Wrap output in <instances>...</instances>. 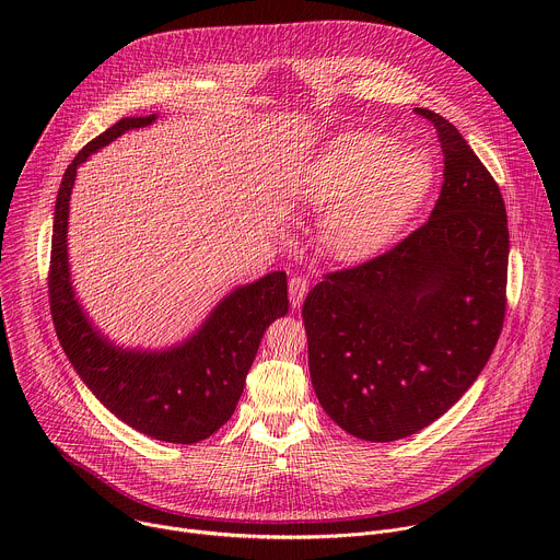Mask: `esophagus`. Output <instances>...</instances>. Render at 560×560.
Masks as SVG:
<instances>
[{
  "label": "esophagus",
  "mask_w": 560,
  "mask_h": 560,
  "mask_svg": "<svg viewBox=\"0 0 560 560\" xmlns=\"http://www.w3.org/2000/svg\"><path fill=\"white\" fill-rule=\"evenodd\" d=\"M307 279H303V277H292L290 279V301H292V305L294 307H299L301 303H303V299H305V294H307Z\"/></svg>",
  "instance_id": "esophagus-1"
}]
</instances>
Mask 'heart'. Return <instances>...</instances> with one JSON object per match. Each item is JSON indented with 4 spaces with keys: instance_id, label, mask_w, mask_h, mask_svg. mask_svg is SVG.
I'll list each match as a JSON object with an SVG mask.
<instances>
[{
    "instance_id": "obj_1",
    "label": "heart",
    "mask_w": 560,
    "mask_h": 560,
    "mask_svg": "<svg viewBox=\"0 0 560 560\" xmlns=\"http://www.w3.org/2000/svg\"><path fill=\"white\" fill-rule=\"evenodd\" d=\"M432 182L428 156L387 135L352 130L335 137L305 166L294 199L327 210L324 246L339 259L381 250L423 201Z\"/></svg>"
}]
</instances>
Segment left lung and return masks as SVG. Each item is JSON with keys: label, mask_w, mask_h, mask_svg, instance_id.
Here are the masks:
<instances>
[{"label": "left lung", "mask_w": 560, "mask_h": 560, "mask_svg": "<svg viewBox=\"0 0 560 560\" xmlns=\"http://www.w3.org/2000/svg\"><path fill=\"white\" fill-rule=\"evenodd\" d=\"M443 186L430 219L387 253L324 275L303 301L318 404L348 434L387 443L445 415L486 368L508 303L499 184L439 113Z\"/></svg>", "instance_id": "8db88e82"}]
</instances>
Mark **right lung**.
Segmentation results:
<instances>
[{"label":"right lung","instance_id":"obj_1","mask_svg":"<svg viewBox=\"0 0 560 560\" xmlns=\"http://www.w3.org/2000/svg\"><path fill=\"white\" fill-rule=\"evenodd\" d=\"M154 121L124 117L86 143L66 168L52 221L48 301L59 343L89 389L124 423L156 441L190 445L217 432L234 412L261 337L288 312L285 272L230 292L186 343L164 352L108 343L77 303L68 272V201L77 166L119 135Z\"/></svg>","mask_w":560,"mask_h":560}]
</instances>
